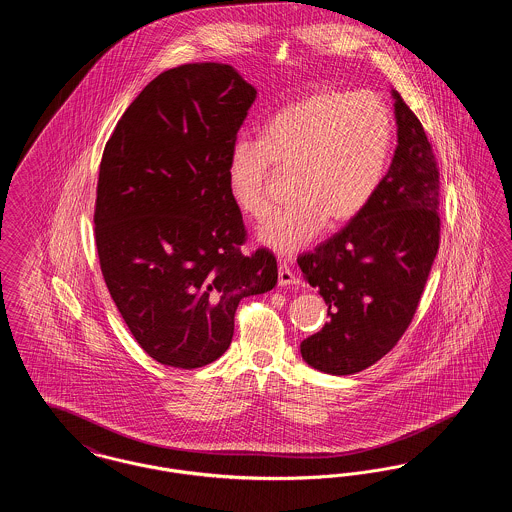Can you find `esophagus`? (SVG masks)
Masks as SVG:
<instances>
[{
  "label": "esophagus",
  "instance_id": "esophagus-1",
  "mask_svg": "<svg viewBox=\"0 0 512 512\" xmlns=\"http://www.w3.org/2000/svg\"><path fill=\"white\" fill-rule=\"evenodd\" d=\"M299 284V278L293 274L292 268L286 263H280L278 267V286H295Z\"/></svg>",
  "mask_w": 512,
  "mask_h": 512
}]
</instances>
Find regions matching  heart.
I'll return each instance as SVG.
<instances>
[{
  "label": "heart",
  "instance_id": "heart-1",
  "mask_svg": "<svg viewBox=\"0 0 512 512\" xmlns=\"http://www.w3.org/2000/svg\"><path fill=\"white\" fill-rule=\"evenodd\" d=\"M391 142L390 109L376 94H317L274 115L261 140L232 146L228 192L247 219L263 220L274 205L272 167L292 174V201L259 228L261 244L292 255L326 224L340 226L365 211L384 180Z\"/></svg>",
  "mask_w": 512,
  "mask_h": 512
}]
</instances>
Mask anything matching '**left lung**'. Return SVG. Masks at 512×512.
<instances>
[{
    "label": "left lung",
    "instance_id": "obj_1",
    "mask_svg": "<svg viewBox=\"0 0 512 512\" xmlns=\"http://www.w3.org/2000/svg\"><path fill=\"white\" fill-rule=\"evenodd\" d=\"M397 147L365 211L297 257L330 320L301 341L320 372L347 376L390 353L413 320L439 247V169L426 132L393 90Z\"/></svg>",
    "mask_w": 512,
    "mask_h": 512
}]
</instances>
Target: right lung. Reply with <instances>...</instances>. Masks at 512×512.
<instances>
[{
	"label": "right lung",
	"instance_id": "right-lung-1",
	"mask_svg": "<svg viewBox=\"0 0 512 512\" xmlns=\"http://www.w3.org/2000/svg\"><path fill=\"white\" fill-rule=\"evenodd\" d=\"M257 90L224 63L153 78L103 149L96 199L101 274L151 359L199 368L230 347L234 315L278 280L268 249L244 255L226 165Z\"/></svg>",
	"mask_w": 512,
	"mask_h": 512
}]
</instances>
